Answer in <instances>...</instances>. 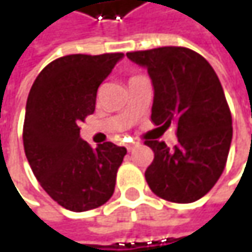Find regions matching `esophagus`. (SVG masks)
I'll list each match as a JSON object with an SVG mask.
<instances>
[{
  "mask_svg": "<svg viewBox=\"0 0 252 252\" xmlns=\"http://www.w3.org/2000/svg\"><path fill=\"white\" fill-rule=\"evenodd\" d=\"M137 146H138V143H129V144L126 146V149H128V152H132Z\"/></svg>",
  "mask_w": 252,
  "mask_h": 252,
  "instance_id": "34e87169",
  "label": "esophagus"
}]
</instances>
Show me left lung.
Here are the masks:
<instances>
[{"mask_svg":"<svg viewBox=\"0 0 252 252\" xmlns=\"http://www.w3.org/2000/svg\"><path fill=\"white\" fill-rule=\"evenodd\" d=\"M126 57L146 67L152 78L155 126L176 124L174 149L165 141H144L155 153L146 181L166 201H197L222 175L232 141V115L219 77L206 58L182 46L135 51Z\"/></svg>","mask_w":252,"mask_h":252,"instance_id":"1","label":"left lung"}]
</instances>
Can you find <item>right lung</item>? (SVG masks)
Here are the masks:
<instances>
[{
    "instance_id": "1",
    "label": "right lung",
    "mask_w": 252,
    "mask_h": 252,
    "mask_svg": "<svg viewBox=\"0 0 252 252\" xmlns=\"http://www.w3.org/2000/svg\"><path fill=\"white\" fill-rule=\"evenodd\" d=\"M123 57H61L39 73L30 89L23 126L26 158L40 187L67 210L100 207L114 194L126 149L111 141L93 149L80 138L78 126L94 112L99 86Z\"/></svg>"
}]
</instances>
